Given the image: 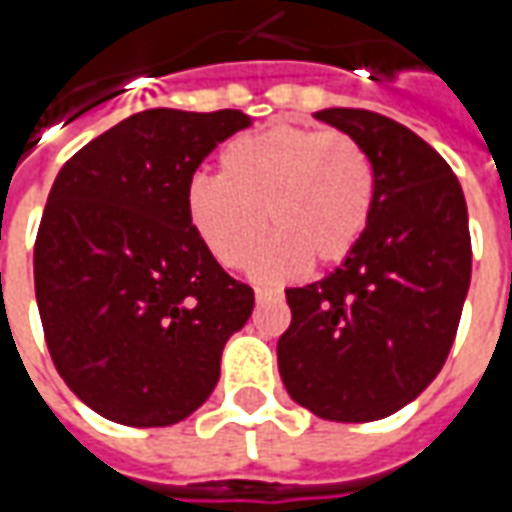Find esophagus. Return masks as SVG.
I'll use <instances>...</instances> for the list:
<instances>
[{
	"label": "esophagus",
	"instance_id": "obj_1",
	"mask_svg": "<svg viewBox=\"0 0 512 512\" xmlns=\"http://www.w3.org/2000/svg\"><path fill=\"white\" fill-rule=\"evenodd\" d=\"M278 297H281V292H278V289H264V286H259V289H256V300H259V303L278 300Z\"/></svg>",
	"mask_w": 512,
	"mask_h": 512
}]
</instances>
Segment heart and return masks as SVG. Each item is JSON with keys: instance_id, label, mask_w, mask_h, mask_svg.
<instances>
[{"instance_id": "1", "label": "heart", "mask_w": 512, "mask_h": 512, "mask_svg": "<svg viewBox=\"0 0 512 512\" xmlns=\"http://www.w3.org/2000/svg\"><path fill=\"white\" fill-rule=\"evenodd\" d=\"M375 206V168L344 132L278 123L220 151V181L195 176L184 195L192 231L223 267L253 262L259 281H286L308 262L347 259Z\"/></svg>"}]
</instances>
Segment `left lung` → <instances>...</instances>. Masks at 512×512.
I'll return each instance as SVG.
<instances>
[{"mask_svg":"<svg viewBox=\"0 0 512 512\" xmlns=\"http://www.w3.org/2000/svg\"><path fill=\"white\" fill-rule=\"evenodd\" d=\"M314 118L364 146L375 206L333 273L286 289L278 372L314 416L375 422L416 400L447 361L471 281L469 212L452 168L408 126L347 107Z\"/></svg>","mask_w":512,"mask_h":512,"instance_id":"left-lung-1","label":"left lung"}]
</instances>
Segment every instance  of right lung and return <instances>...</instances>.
<instances>
[{
	"label": "right lung",
	"instance_id": "1",
	"mask_svg": "<svg viewBox=\"0 0 512 512\" xmlns=\"http://www.w3.org/2000/svg\"><path fill=\"white\" fill-rule=\"evenodd\" d=\"M250 126L239 110H146L68 159L35 239L52 361L88 408L168 427L215 391L253 289L217 264L184 209L198 165Z\"/></svg>",
	"mask_w": 512,
	"mask_h": 512
}]
</instances>
